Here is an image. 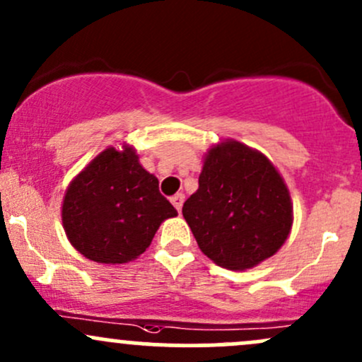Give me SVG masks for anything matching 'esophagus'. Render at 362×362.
Returning <instances> with one entry per match:
<instances>
[{"label":"esophagus","instance_id":"esophagus-1","mask_svg":"<svg viewBox=\"0 0 362 362\" xmlns=\"http://www.w3.org/2000/svg\"><path fill=\"white\" fill-rule=\"evenodd\" d=\"M170 202H173V205L176 207V211L181 212L182 204H185V195H182V193H176V195L170 198Z\"/></svg>","mask_w":362,"mask_h":362}]
</instances>
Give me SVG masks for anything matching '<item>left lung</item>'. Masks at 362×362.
<instances>
[{"instance_id": "1", "label": "left lung", "mask_w": 362, "mask_h": 362, "mask_svg": "<svg viewBox=\"0 0 362 362\" xmlns=\"http://www.w3.org/2000/svg\"><path fill=\"white\" fill-rule=\"evenodd\" d=\"M200 250L231 271L273 257L293 224V205L273 162L236 139L209 148L198 189L182 205Z\"/></svg>"}]
</instances>
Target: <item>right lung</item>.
I'll list each match as a JSON object with an SVG mask.
<instances>
[{
    "mask_svg": "<svg viewBox=\"0 0 362 362\" xmlns=\"http://www.w3.org/2000/svg\"><path fill=\"white\" fill-rule=\"evenodd\" d=\"M176 216L158 192L157 177L127 143L96 155L67 186L62 204V224L72 247L107 266L138 259L160 224Z\"/></svg>",
    "mask_w": 362,
    "mask_h": 362,
    "instance_id": "obj_1",
    "label": "right lung"
}]
</instances>
